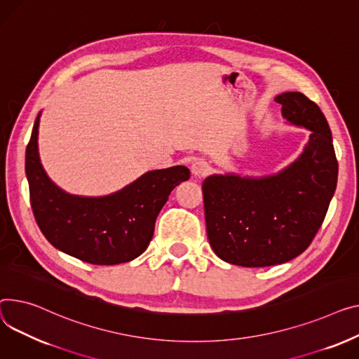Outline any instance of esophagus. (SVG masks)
Here are the masks:
<instances>
[{"label": "esophagus", "instance_id": "esophagus-1", "mask_svg": "<svg viewBox=\"0 0 359 359\" xmlns=\"http://www.w3.org/2000/svg\"><path fill=\"white\" fill-rule=\"evenodd\" d=\"M208 172H209V165H208V163L206 161H203V160H196L194 164H192V173L195 175V176H205V175H208Z\"/></svg>", "mask_w": 359, "mask_h": 359}]
</instances>
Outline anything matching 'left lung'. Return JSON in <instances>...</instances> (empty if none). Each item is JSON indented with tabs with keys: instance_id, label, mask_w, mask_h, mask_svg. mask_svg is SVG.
I'll return each mask as SVG.
<instances>
[{
	"instance_id": "left-lung-1",
	"label": "left lung",
	"mask_w": 359,
	"mask_h": 359,
	"mask_svg": "<svg viewBox=\"0 0 359 359\" xmlns=\"http://www.w3.org/2000/svg\"><path fill=\"white\" fill-rule=\"evenodd\" d=\"M276 102L290 124L310 130L300 157L273 176L213 175L202 184L209 244L229 264L269 267L300 255L335 194L338 160L323 112L300 92Z\"/></svg>"
}]
</instances>
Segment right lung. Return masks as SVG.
<instances>
[{
    "label": "right lung",
    "mask_w": 359,
    "mask_h": 359,
    "mask_svg": "<svg viewBox=\"0 0 359 359\" xmlns=\"http://www.w3.org/2000/svg\"><path fill=\"white\" fill-rule=\"evenodd\" d=\"M39 116L26 149V175L32 209L46 240L97 266H114L141 255L151 241L157 215L170 192L190 177L187 167L147 172L102 198L69 195L47 177L40 163Z\"/></svg>",
    "instance_id": "add662e5"
}]
</instances>
